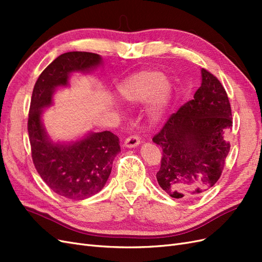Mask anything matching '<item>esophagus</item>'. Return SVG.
Wrapping results in <instances>:
<instances>
[{"label":"esophagus","mask_w":262,"mask_h":262,"mask_svg":"<svg viewBox=\"0 0 262 262\" xmlns=\"http://www.w3.org/2000/svg\"><path fill=\"white\" fill-rule=\"evenodd\" d=\"M140 144V137L134 134V136H130L129 138H126L124 141V146L125 147H136L137 145Z\"/></svg>","instance_id":"1"}]
</instances>
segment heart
Segmentation results:
<instances>
[{"mask_svg":"<svg viewBox=\"0 0 262 262\" xmlns=\"http://www.w3.org/2000/svg\"><path fill=\"white\" fill-rule=\"evenodd\" d=\"M118 91L122 99L132 104L149 99L150 114L160 119L170 104L172 87L160 71L145 70L124 80Z\"/></svg>","mask_w":262,"mask_h":262,"instance_id":"1","label":"heart"}]
</instances>
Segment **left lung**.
Listing matches in <instances>:
<instances>
[{"label": "left lung", "instance_id": "obj_1", "mask_svg": "<svg viewBox=\"0 0 262 262\" xmlns=\"http://www.w3.org/2000/svg\"><path fill=\"white\" fill-rule=\"evenodd\" d=\"M201 73L193 99L172 114L153 138L163 149L158 185L175 199H194L215 185L231 148L224 139L233 126L226 91L209 71L202 69Z\"/></svg>", "mask_w": 262, "mask_h": 262}]
</instances>
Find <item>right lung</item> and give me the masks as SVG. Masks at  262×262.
Wrapping results in <instances>:
<instances>
[{
    "label": "right lung",
    "instance_id": "obj_1",
    "mask_svg": "<svg viewBox=\"0 0 262 262\" xmlns=\"http://www.w3.org/2000/svg\"><path fill=\"white\" fill-rule=\"evenodd\" d=\"M100 63V55L92 52L59 55L39 75L30 100L27 126L35 167L55 193L76 201L104 188L115 157L120 152L119 138L102 131L69 144H55L47 136L41 115L42 109L52 104L55 89L68 85L71 73L89 72Z\"/></svg>",
    "mask_w": 262,
    "mask_h": 262
}]
</instances>
